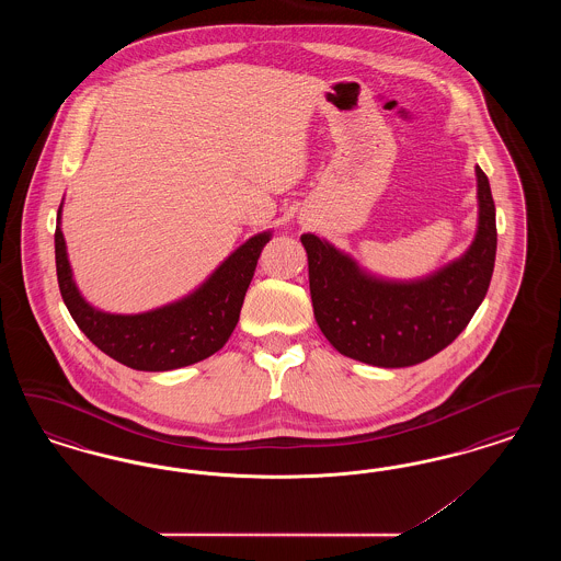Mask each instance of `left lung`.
<instances>
[{
	"mask_svg": "<svg viewBox=\"0 0 561 561\" xmlns=\"http://www.w3.org/2000/svg\"><path fill=\"white\" fill-rule=\"evenodd\" d=\"M478 176V231L467 252L421 279H387L313 233L300 236L309 261L313 313L339 353L378 368L421 364L467 328L488 293L496 259V208Z\"/></svg>",
	"mask_w": 561,
	"mask_h": 561,
	"instance_id": "1",
	"label": "left lung"
}]
</instances>
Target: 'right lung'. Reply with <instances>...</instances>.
Wrapping results in <instances>:
<instances>
[{
	"instance_id": "1",
	"label": "right lung",
	"mask_w": 561,
	"mask_h": 561,
	"mask_svg": "<svg viewBox=\"0 0 561 561\" xmlns=\"http://www.w3.org/2000/svg\"><path fill=\"white\" fill-rule=\"evenodd\" d=\"M60 213L62 204L54 233L58 288L81 332L103 353L133 370L165 373L197 364L225 347L271 231L243 241L187 296L145 313L122 316L101 311L81 296L60 231Z\"/></svg>"
}]
</instances>
